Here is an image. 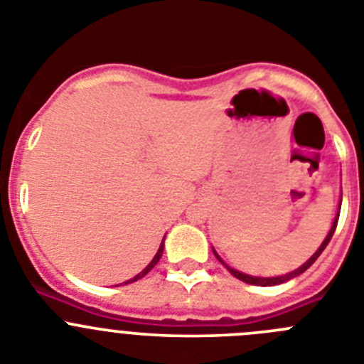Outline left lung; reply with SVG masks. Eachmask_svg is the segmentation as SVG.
Returning a JSON list of instances; mask_svg holds the SVG:
<instances>
[{
  "label": "left lung",
  "instance_id": "8db88e82",
  "mask_svg": "<svg viewBox=\"0 0 364 364\" xmlns=\"http://www.w3.org/2000/svg\"><path fill=\"white\" fill-rule=\"evenodd\" d=\"M339 211H341V200H339V210H337L336 218H333V222H332V228H330V231H328V235H326V237H324L323 244H321V246L317 247V252H315L314 255H311L310 259H308L306 262H304V264L299 266V268H297V269H294V272L286 273V275H279V277H255V275H247V273H242V272H239V269H235V268H231V266H228L226 262H224V260H222L220 257H218V253L215 252V250H213V253H215V257H217V259L220 260L222 264H224V266H226L228 269H230L231 275H233V277L239 279V281L247 282V284H255V286H275V284H282V282L290 281V279L299 277V275H301V273H304V272H306L308 268H310L311 264H314L315 260L319 259L321 253L324 252V247H326V246H328V242H330V240H332L333 231H336V228H337V220H339Z\"/></svg>",
  "mask_w": 364,
  "mask_h": 364
}]
</instances>
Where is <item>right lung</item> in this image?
Returning a JSON list of instances; mask_svg holds the SVG:
<instances>
[{
  "mask_svg": "<svg viewBox=\"0 0 364 364\" xmlns=\"http://www.w3.org/2000/svg\"><path fill=\"white\" fill-rule=\"evenodd\" d=\"M164 239H166V237H164ZM162 253H164V240H162V242H160V247H159V252H156V255H154V257H153V260H151L149 264H147V266H146V268H144V269H142V272L138 273V275H134V277H133V279H129V281H125V282H124V284H129V282H134V281H138V279H142V277H144V275H147V273H149V272H151V269H153V268H154V266H156V262H159V260H160V257H162Z\"/></svg>",
  "mask_w": 364,
  "mask_h": 364,
  "instance_id": "add662e5",
  "label": "right lung"
}]
</instances>
